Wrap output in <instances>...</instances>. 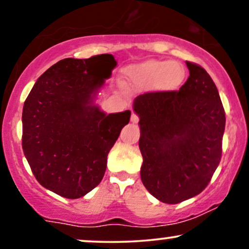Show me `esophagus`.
<instances>
[{
    "label": "esophagus",
    "instance_id": "1",
    "mask_svg": "<svg viewBox=\"0 0 249 249\" xmlns=\"http://www.w3.org/2000/svg\"><path fill=\"white\" fill-rule=\"evenodd\" d=\"M131 122H132L133 124H137V123L139 122V116L137 115V113L132 112V115H131Z\"/></svg>",
    "mask_w": 249,
    "mask_h": 249
}]
</instances>
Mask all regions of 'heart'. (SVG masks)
<instances>
[{
  "label": "heart",
  "mask_w": 249,
  "mask_h": 249,
  "mask_svg": "<svg viewBox=\"0 0 249 249\" xmlns=\"http://www.w3.org/2000/svg\"><path fill=\"white\" fill-rule=\"evenodd\" d=\"M126 77L133 87L141 90L154 87L160 91H176L184 83L186 72L178 62L150 59L128 68Z\"/></svg>",
  "instance_id": "heart-1"
}]
</instances>
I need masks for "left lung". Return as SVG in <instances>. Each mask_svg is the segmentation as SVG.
Masks as SVG:
<instances>
[{
	"label": "left lung",
	"mask_w": 249,
	"mask_h": 249,
	"mask_svg": "<svg viewBox=\"0 0 249 249\" xmlns=\"http://www.w3.org/2000/svg\"><path fill=\"white\" fill-rule=\"evenodd\" d=\"M178 91L136 97L142 156L141 178L154 198L179 204L206 188L222 153L226 117L218 89L204 68L186 62Z\"/></svg>",
	"instance_id": "left-lung-1"
}]
</instances>
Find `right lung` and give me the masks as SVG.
<instances>
[{"instance_id":"right-lung-1","label":"right lung","mask_w":249,"mask_h":249,"mask_svg":"<svg viewBox=\"0 0 249 249\" xmlns=\"http://www.w3.org/2000/svg\"><path fill=\"white\" fill-rule=\"evenodd\" d=\"M117 62L110 53L65 58L41 75L25 99L22 148L37 181L68 199L104 177L107 154L131 111L107 115L95 104Z\"/></svg>"}]
</instances>
